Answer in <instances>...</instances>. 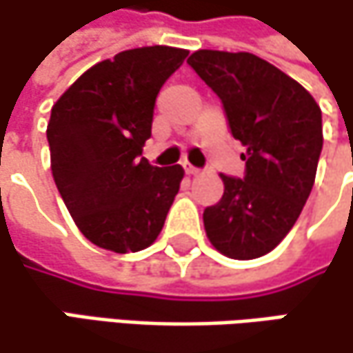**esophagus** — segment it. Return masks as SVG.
<instances>
[{
	"label": "esophagus",
	"instance_id": "esophagus-1",
	"mask_svg": "<svg viewBox=\"0 0 353 353\" xmlns=\"http://www.w3.org/2000/svg\"><path fill=\"white\" fill-rule=\"evenodd\" d=\"M183 172H185L188 176H198V174H200V170L194 168V165H190V163H183Z\"/></svg>",
	"mask_w": 353,
	"mask_h": 353
}]
</instances>
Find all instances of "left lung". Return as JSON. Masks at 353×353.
Wrapping results in <instances>:
<instances>
[{
    "instance_id": "obj_1",
    "label": "left lung",
    "mask_w": 353,
    "mask_h": 353,
    "mask_svg": "<svg viewBox=\"0 0 353 353\" xmlns=\"http://www.w3.org/2000/svg\"><path fill=\"white\" fill-rule=\"evenodd\" d=\"M194 72L222 103L239 139L244 176L222 174L224 194L204 210L216 250L230 259H259L287 236L311 194L323 147L321 109L276 66L248 52L198 50Z\"/></svg>"
}]
</instances>
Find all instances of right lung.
<instances>
[{"mask_svg":"<svg viewBox=\"0 0 353 353\" xmlns=\"http://www.w3.org/2000/svg\"><path fill=\"white\" fill-rule=\"evenodd\" d=\"M188 50L145 46L88 68L52 107V176L81 232L112 252L155 241L174 204L181 165L153 168L141 157L155 99Z\"/></svg>","mask_w":353,"mask_h":353,"instance_id":"right-lung-1","label":"right lung"}]
</instances>
